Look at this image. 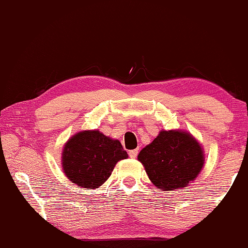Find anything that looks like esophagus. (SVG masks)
I'll list each match as a JSON object with an SVG mask.
<instances>
[{
	"mask_svg": "<svg viewBox=\"0 0 248 248\" xmlns=\"http://www.w3.org/2000/svg\"><path fill=\"white\" fill-rule=\"evenodd\" d=\"M138 153H139V151L136 148V150H131V151H130L129 155L131 156V158L135 159V158H137V155H138Z\"/></svg>",
	"mask_w": 248,
	"mask_h": 248,
	"instance_id": "obj_1",
	"label": "esophagus"
}]
</instances>
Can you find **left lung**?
<instances>
[{"mask_svg":"<svg viewBox=\"0 0 248 248\" xmlns=\"http://www.w3.org/2000/svg\"><path fill=\"white\" fill-rule=\"evenodd\" d=\"M148 177L162 191L183 188L204 164L202 147L187 132L161 131L138 155Z\"/></svg>","mask_w":248,"mask_h":248,"instance_id":"8db88e82","label":"left lung"}]
</instances>
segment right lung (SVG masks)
<instances>
[{
    "label": "right lung",
    "instance_id": "1",
    "mask_svg": "<svg viewBox=\"0 0 248 248\" xmlns=\"http://www.w3.org/2000/svg\"><path fill=\"white\" fill-rule=\"evenodd\" d=\"M127 153L118 140L100 131H82L73 136L62 152V167L73 183L87 189L103 185L119 160Z\"/></svg>",
    "mask_w": 248,
    "mask_h": 248
}]
</instances>
